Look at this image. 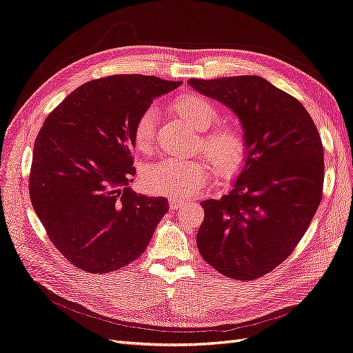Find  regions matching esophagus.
<instances>
[{
    "mask_svg": "<svg viewBox=\"0 0 353 353\" xmlns=\"http://www.w3.org/2000/svg\"><path fill=\"white\" fill-rule=\"evenodd\" d=\"M185 205H186V201H183V199H179V198L170 199V208H172V210H179V208L185 206Z\"/></svg>",
    "mask_w": 353,
    "mask_h": 353,
    "instance_id": "obj_1",
    "label": "esophagus"
}]
</instances>
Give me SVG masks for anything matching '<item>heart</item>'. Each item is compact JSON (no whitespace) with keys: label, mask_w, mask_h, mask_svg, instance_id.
<instances>
[{"label":"heart","mask_w":353,"mask_h":353,"mask_svg":"<svg viewBox=\"0 0 353 353\" xmlns=\"http://www.w3.org/2000/svg\"><path fill=\"white\" fill-rule=\"evenodd\" d=\"M170 108L192 128L202 132L199 147L215 165L219 174L236 173L245 161L249 143L243 130L234 125L219 123L216 104L201 94H180L170 101ZM157 112L147 109L134 126V142L139 151H150L154 145ZM211 176V168L203 160L168 159L151 165L143 174L142 183L151 193L181 196L198 192Z\"/></svg>","instance_id":"heart-1"}]
</instances>
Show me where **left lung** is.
Masks as SVG:
<instances>
[{"mask_svg":"<svg viewBox=\"0 0 353 353\" xmlns=\"http://www.w3.org/2000/svg\"><path fill=\"white\" fill-rule=\"evenodd\" d=\"M240 119L249 151L232 189L201 202L198 249L224 276L253 281L288 257L323 196L324 152L305 108L257 75L190 78Z\"/></svg>","mask_w":353,"mask_h":353,"instance_id":"1","label":"left lung"}]
</instances>
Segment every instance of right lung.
<instances>
[{
    "label": "right lung",
    "mask_w": 353,
    "mask_h": 353,
    "mask_svg": "<svg viewBox=\"0 0 353 353\" xmlns=\"http://www.w3.org/2000/svg\"><path fill=\"white\" fill-rule=\"evenodd\" d=\"M180 84L139 74L103 77L48 114L33 147L30 201L75 268L109 273L145 252L168 203L129 188L134 126L155 97Z\"/></svg>",
    "instance_id": "1"
}]
</instances>
